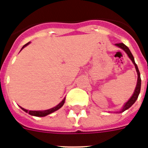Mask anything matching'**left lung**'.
<instances>
[{"label":"left lung","mask_w":148,"mask_h":148,"mask_svg":"<svg viewBox=\"0 0 148 148\" xmlns=\"http://www.w3.org/2000/svg\"><path fill=\"white\" fill-rule=\"evenodd\" d=\"M115 45L117 46V47H119L121 48V49H122L123 50L125 51V53L127 54L128 57L130 58V59L131 60L132 62H133V64H134V66H135L136 70V73H137V75H138V79H137L136 87L135 90H134V92H133V95H132L131 97H130V99H129V100H128L125 104H124L122 109H121V110L119 112V113H122V112L125 111L126 110L129 109V108H130V107H131V106L136 102V101L137 99H138V95H139V93H140V90H141V77H140V73H139V70H138V66H137L136 64L135 60H134V58H133V55H132L131 52H130V50L129 49V48H128L125 45V44H123V43H120V44H116Z\"/></svg>","instance_id":"left-lung-1"}]
</instances>
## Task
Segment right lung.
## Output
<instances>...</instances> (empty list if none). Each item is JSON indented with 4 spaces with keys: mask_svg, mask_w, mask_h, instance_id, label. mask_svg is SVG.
Here are the masks:
<instances>
[{
    "mask_svg": "<svg viewBox=\"0 0 148 148\" xmlns=\"http://www.w3.org/2000/svg\"><path fill=\"white\" fill-rule=\"evenodd\" d=\"M29 43L30 42H29V43H27V44H26L25 45L23 46V47H22V49H23V48L25 47H27V46L28 45V44H29ZM64 102H65V98L64 99H63L62 101H61V102H60L59 104H58V105H56V107H54V108H51V109L46 110H28L24 109V108H21V107H20V108H21V109L23 110V111H25L26 113H29V114L31 115V116H38V117H44V116H47V115H49V114H50V113H53V112H55V111L59 110L60 108H61V107H62V106L64 105Z\"/></svg>",
    "mask_w": 148,
    "mask_h": 148,
    "instance_id": "obj_1",
    "label": "right lung"
}]
</instances>
